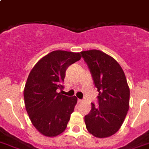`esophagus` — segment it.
<instances>
[{
	"mask_svg": "<svg viewBox=\"0 0 149 149\" xmlns=\"http://www.w3.org/2000/svg\"><path fill=\"white\" fill-rule=\"evenodd\" d=\"M77 102H78V103H81V102H82L83 100H80V99H78Z\"/></svg>",
	"mask_w": 149,
	"mask_h": 149,
	"instance_id": "esophagus-1",
	"label": "esophagus"
}]
</instances>
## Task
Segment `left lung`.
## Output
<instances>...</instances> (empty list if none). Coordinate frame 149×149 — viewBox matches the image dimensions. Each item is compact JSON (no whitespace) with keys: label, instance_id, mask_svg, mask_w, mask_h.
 I'll return each instance as SVG.
<instances>
[{"label":"left lung","instance_id":"obj_1","mask_svg":"<svg viewBox=\"0 0 149 149\" xmlns=\"http://www.w3.org/2000/svg\"><path fill=\"white\" fill-rule=\"evenodd\" d=\"M99 92L96 107L84 116L86 128L98 138L108 137L120 129L129 108L130 90L124 71L111 56L97 49L81 52Z\"/></svg>","mask_w":149,"mask_h":149}]
</instances>
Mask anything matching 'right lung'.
I'll return each instance as SVG.
<instances>
[{
    "mask_svg": "<svg viewBox=\"0 0 149 149\" xmlns=\"http://www.w3.org/2000/svg\"><path fill=\"white\" fill-rule=\"evenodd\" d=\"M81 58L79 53L56 50L41 58L29 73L24 91L25 107L35 128L45 136H58L66 128L77 98L58 91L64 88L68 67Z\"/></svg>",
    "mask_w": 149,
    "mask_h": 149,
    "instance_id": "right-lung-1",
    "label": "right lung"
}]
</instances>
